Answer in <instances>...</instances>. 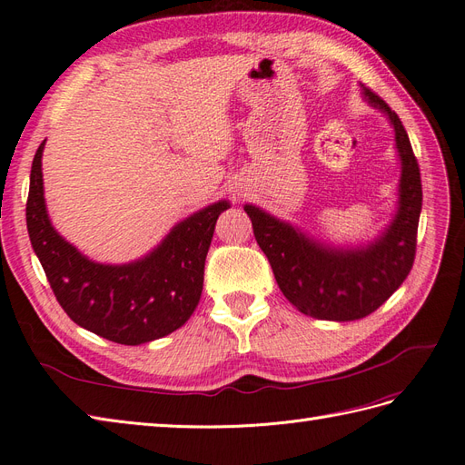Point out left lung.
<instances>
[{"label": "left lung", "mask_w": 465, "mask_h": 465, "mask_svg": "<svg viewBox=\"0 0 465 465\" xmlns=\"http://www.w3.org/2000/svg\"><path fill=\"white\" fill-rule=\"evenodd\" d=\"M361 94L388 118L400 159L396 211L382 231L367 242L331 244L258 205H244L281 292L316 320L353 322L372 314L400 289L415 260L423 205L419 164L396 112L364 85Z\"/></svg>", "instance_id": "8db88e82"}]
</instances>
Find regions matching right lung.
Returning <instances> with one entry per match:
<instances>
[{"label":"right lung","instance_id":"1","mask_svg":"<svg viewBox=\"0 0 465 465\" xmlns=\"http://www.w3.org/2000/svg\"><path fill=\"white\" fill-rule=\"evenodd\" d=\"M42 142L31 168L26 229L36 258L65 314L77 326L122 345H142L173 333L193 314L203 291L205 256L229 200L178 221L145 256L103 263L54 229L45 200Z\"/></svg>","mask_w":465,"mask_h":465}]
</instances>
